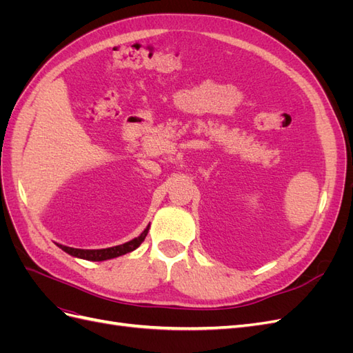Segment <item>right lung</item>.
<instances>
[{"label":"right lung","instance_id":"1","mask_svg":"<svg viewBox=\"0 0 353 353\" xmlns=\"http://www.w3.org/2000/svg\"><path fill=\"white\" fill-rule=\"evenodd\" d=\"M148 225L143 232L141 236H138L137 239L119 244V245H114V248H108V249H97V250H83V249H73V248H68V245H61L57 244L61 250H65L66 253L74 256V258H81V259H87V261H94V262H100V261H108V259H113L117 258V256H122L125 253H130L132 250H135L138 245H140L145 236L148 232Z\"/></svg>","mask_w":353,"mask_h":353}]
</instances>
